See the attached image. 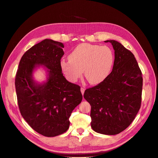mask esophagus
<instances>
[{
    "label": "esophagus",
    "mask_w": 158,
    "mask_h": 158,
    "mask_svg": "<svg viewBox=\"0 0 158 158\" xmlns=\"http://www.w3.org/2000/svg\"><path fill=\"white\" fill-rule=\"evenodd\" d=\"M85 91V89L84 88H81V94H82V95H84Z\"/></svg>",
    "instance_id": "obj_1"
}]
</instances>
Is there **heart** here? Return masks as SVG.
I'll list each match as a JSON object with an SVG mask.
<instances>
[{
  "label": "heart",
  "mask_w": 158,
  "mask_h": 158,
  "mask_svg": "<svg viewBox=\"0 0 158 158\" xmlns=\"http://www.w3.org/2000/svg\"><path fill=\"white\" fill-rule=\"evenodd\" d=\"M69 61L62 60L61 67L66 77L76 82L84 75L89 83L97 85L110 74L114 63V54L107 46L89 44L77 45L69 56Z\"/></svg>",
  "instance_id": "b5f03b06"
}]
</instances>
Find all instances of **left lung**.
Here are the masks:
<instances>
[{
	"label": "left lung",
	"mask_w": 158,
	"mask_h": 158,
	"mask_svg": "<svg viewBox=\"0 0 158 158\" xmlns=\"http://www.w3.org/2000/svg\"><path fill=\"white\" fill-rule=\"evenodd\" d=\"M112 72L98 85L86 89L84 97L91 105V126L98 133L114 135L134 120L142 102V73L130 51L115 40Z\"/></svg>",
	"instance_id": "obj_1"
}]
</instances>
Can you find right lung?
I'll use <instances>...</instances> for the list:
<instances>
[{"mask_svg":"<svg viewBox=\"0 0 158 158\" xmlns=\"http://www.w3.org/2000/svg\"><path fill=\"white\" fill-rule=\"evenodd\" d=\"M64 45L45 39L24 53L15 77L18 104L22 117L39 134L54 137L70 126L72 111L82 101L81 87L63 76L61 59ZM47 69V81L38 84L33 79L39 66Z\"/></svg>","mask_w":158,"mask_h":158,"instance_id":"1","label":"right lung"}]
</instances>
